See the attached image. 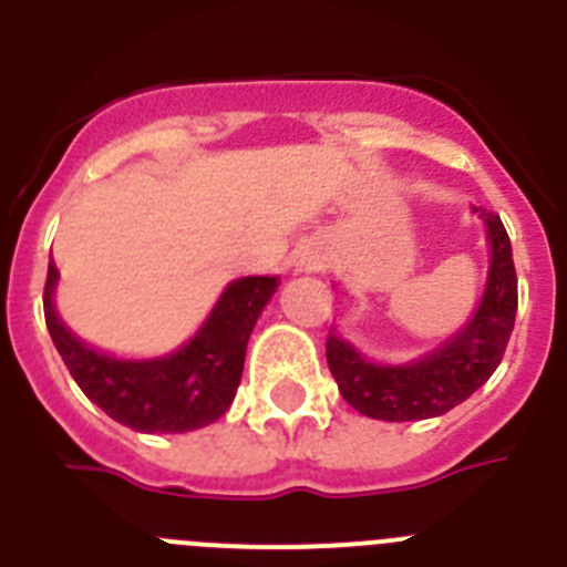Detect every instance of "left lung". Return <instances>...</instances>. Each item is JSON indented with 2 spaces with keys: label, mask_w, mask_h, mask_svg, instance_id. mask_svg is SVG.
Here are the masks:
<instances>
[{
  "label": "left lung",
  "mask_w": 567,
  "mask_h": 567,
  "mask_svg": "<svg viewBox=\"0 0 567 567\" xmlns=\"http://www.w3.org/2000/svg\"><path fill=\"white\" fill-rule=\"evenodd\" d=\"M491 244V269L474 318L440 349L405 365L365 360L349 340L329 332V372L360 414L389 423L440 417L494 374L517 318V269L499 215L480 209Z\"/></svg>",
  "instance_id": "left-lung-1"
}]
</instances>
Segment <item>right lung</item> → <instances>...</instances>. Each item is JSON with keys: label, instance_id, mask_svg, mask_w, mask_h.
<instances>
[{"label": "right lung", "instance_id": "obj_1", "mask_svg": "<svg viewBox=\"0 0 567 567\" xmlns=\"http://www.w3.org/2000/svg\"><path fill=\"white\" fill-rule=\"evenodd\" d=\"M56 264H48L44 320L53 346L84 394L115 423L147 434H182L215 423L238 392L255 320L278 289V278L233 280L187 346L167 358L118 360L84 346L53 307Z\"/></svg>", "mask_w": 567, "mask_h": 567}]
</instances>
